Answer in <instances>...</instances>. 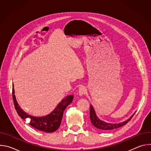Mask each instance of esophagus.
I'll return each instance as SVG.
<instances>
[{
    "mask_svg": "<svg viewBox=\"0 0 151 151\" xmlns=\"http://www.w3.org/2000/svg\"><path fill=\"white\" fill-rule=\"evenodd\" d=\"M86 92V88L83 87V86H81V87L79 88L78 90V94L79 96H83Z\"/></svg>",
    "mask_w": 151,
    "mask_h": 151,
    "instance_id": "1",
    "label": "esophagus"
}]
</instances>
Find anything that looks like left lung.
I'll use <instances>...</instances> for the list:
<instances>
[{
    "label": "left lung",
    "instance_id": "left-lung-1",
    "mask_svg": "<svg viewBox=\"0 0 151 151\" xmlns=\"http://www.w3.org/2000/svg\"><path fill=\"white\" fill-rule=\"evenodd\" d=\"M135 113L136 112H134L130 118L125 121H123L119 123H109L100 119L97 117L96 113L95 112V110L92 104L90 105V117L91 124L96 128L100 129V130H114V129H116L123 126L124 125L126 124L128 122L130 121V119L132 118V117L135 114Z\"/></svg>",
    "mask_w": 151,
    "mask_h": 151
}]
</instances>
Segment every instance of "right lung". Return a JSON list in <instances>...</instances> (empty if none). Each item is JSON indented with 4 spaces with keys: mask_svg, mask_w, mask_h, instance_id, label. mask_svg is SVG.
Instances as JSON below:
<instances>
[{
    "mask_svg": "<svg viewBox=\"0 0 151 151\" xmlns=\"http://www.w3.org/2000/svg\"><path fill=\"white\" fill-rule=\"evenodd\" d=\"M12 98L15 108L21 118L25 121L27 118H29V124L39 131L52 133L59 128L61 122L63 112L67 106L72 102L73 95H69L62 99L50 114L40 117L30 115L21 108L15 97L14 84L12 85Z\"/></svg>",
    "mask_w": 151,
    "mask_h": 151,
    "instance_id": "right-lung-1",
    "label": "right lung"
}]
</instances>
